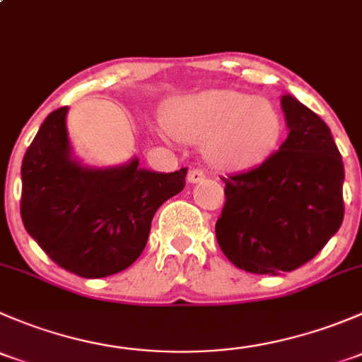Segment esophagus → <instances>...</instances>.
Returning <instances> with one entry per match:
<instances>
[{
  "label": "esophagus",
  "instance_id": "esophagus-1",
  "mask_svg": "<svg viewBox=\"0 0 362 362\" xmlns=\"http://www.w3.org/2000/svg\"><path fill=\"white\" fill-rule=\"evenodd\" d=\"M204 178V173L202 170H191L187 173V182L189 184H198V182H202Z\"/></svg>",
  "mask_w": 362,
  "mask_h": 362
}]
</instances>
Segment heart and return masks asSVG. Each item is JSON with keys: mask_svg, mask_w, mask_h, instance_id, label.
I'll use <instances>...</instances> for the list:
<instances>
[{"mask_svg": "<svg viewBox=\"0 0 362 362\" xmlns=\"http://www.w3.org/2000/svg\"><path fill=\"white\" fill-rule=\"evenodd\" d=\"M166 127L177 140L204 145L208 163L228 173L264 163L284 133L282 117L268 100L235 89H210L173 101Z\"/></svg>", "mask_w": 362, "mask_h": 362, "instance_id": "heart-1", "label": "heart"}]
</instances>
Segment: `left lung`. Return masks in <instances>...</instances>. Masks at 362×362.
Listing matches in <instances>:
<instances>
[{
  "label": "left lung",
  "mask_w": 362,
  "mask_h": 362,
  "mask_svg": "<svg viewBox=\"0 0 362 362\" xmlns=\"http://www.w3.org/2000/svg\"><path fill=\"white\" fill-rule=\"evenodd\" d=\"M287 140L257 168L222 178L215 235L226 257L261 275L293 272L343 222L345 170L327 124L291 94L280 98Z\"/></svg>",
  "instance_id": "8db88e82"
}]
</instances>
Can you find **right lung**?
I'll return each instance as SVG.
<instances>
[{"instance_id":"obj_1","label":"right lung","mask_w":362,"mask_h":362,"mask_svg":"<svg viewBox=\"0 0 362 362\" xmlns=\"http://www.w3.org/2000/svg\"><path fill=\"white\" fill-rule=\"evenodd\" d=\"M68 107L49 113L23 159L25 231L56 264L83 279L129 268L147 245L158 208L184 189L187 168L160 173L133 158L86 164L73 152Z\"/></svg>"}]
</instances>
